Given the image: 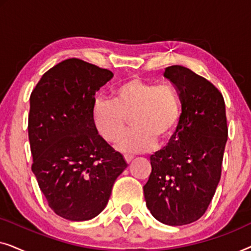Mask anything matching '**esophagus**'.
Listing matches in <instances>:
<instances>
[{"label":"esophagus","instance_id":"esophagus-1","mask_svg":"<svg viewBox=\"0 0 251 251\" xmlns=\"http://www.w3.org/2000/svg\"><path fill=\"white\" fill-rule=\"evenodd\" d=\"M133 157H135L133 155H130V154H126V155H125V160L126 161V163H130V162H131V161L133 160Z\"/></svg>","mask_w":251,"mask_h":251}]
</instances>
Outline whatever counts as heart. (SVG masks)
Here are the masks:
<instances>
[{"label": "heart", "instance_id": "heart-1", "mask_svg": "<svg viewBox=\"0 0 251 251\" xmlns=\"http://www.w3.org/2000/svg\"><path fill=\"white\" fill-rule=\"evenodd\" d=\"M94 121L107 142H116L130 122L133 128L120 139L123 152H146L173 142L181 122V102L170 85L133 76L114 90V99L99 96L94 104Z\"/></svg>", "mask_w": 251, "mask_h": 251}]
</instances>
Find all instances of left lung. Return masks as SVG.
<instances>
[{
	"mask_svg": "<svg viewBox=\"0 0 251 251\" xmlns=\"http://www.w3.org/2000/svg\"><path fill=\"white\" fill-rule=\"evenodd\" d=\"M163 75L179 95L181 122L173 142L151 155L144 195L154 218L180 226L198 221L210 204L221 180L227 121L224 98L211 82L179 65Z\"/></svg>",
	"mask_w": 251,
	"mask_h": 251,
	"instance_id": "obj_1",
	"label": "left lung"
}]
</instances>
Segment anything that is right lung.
<instances>
[{
	"label": "right lung",
	"instance_id": "add662e5",
	"mask_svg": "<svg viewBox=\"0 0 251 251\" xmlns=\"http://www.w3.org/2000/svg\"><path fill=\"white\" fill-rule=\"evenodd\" d=\"M111 71L71 58L50 68L29 98L32 171L58 216L82 222L104 210L126 162L99 135L95 95Z\"/></svg>",
	"mask_w": 251,
	"mask_h": 251
}]
</instances>
